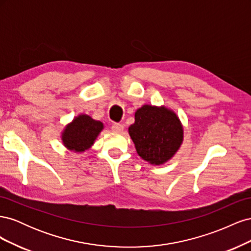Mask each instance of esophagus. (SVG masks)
Instances as JSON below:
<instances>
[{"mask_svg":"<svg viewBox=\"0 0 251 251\" xmlns=\"http://www.w3.org/2000/svg\"><path fill=\"white\" fill-rule=\"evenodd\" d=\"M111 128H112V131H113V132H117V133H119V132H123V130H124V126H123V125H120V124H117V123H114V124L112 125Z\"/></svg>","mask_w":251,"mask_h":251,"instance_id":"obj_1","label":"esophagus"}]
</instances>
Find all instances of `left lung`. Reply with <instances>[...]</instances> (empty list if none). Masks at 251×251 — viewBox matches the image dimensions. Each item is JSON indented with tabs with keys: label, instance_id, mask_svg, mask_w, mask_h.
Returning a JSON list of instances; mask_svg holds the SVG:
<instances>
[{
	"label": "left lung",
	"instance_id": "obj_1",
	"mask_svg": "<svg viewBox=\"0 0 251 251\" xmlns=\"http://www.w3.org/2000/svg\"><path fill=\"white\" fill-rule=\"evenodd\" d=\"M128 133L138 155L157 165L171 159L183 139V128L176 114L149 104L136 111Z\"/></svg>",
	"mask_w": 251,
	"mask_h": 251
}]
</instances>
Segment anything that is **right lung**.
<instances>
[{
  "label": "right lung",
  "instance_id": "add662e5",
  "mask_svg": "<svg viewBox=\"0 0 251 251\" xmlns=\"http://www.w3.org/2000/svg\"><path fill=\"white\" fill-rule=\"evenodd\" d=\"M102 127L100 121H96L88 115H79L66 126L63 133L64 144L71 151H86L92 146Z\"/></svg>",
  "mask_w": 251,
  "mask_h": 251
}]
</instances>
